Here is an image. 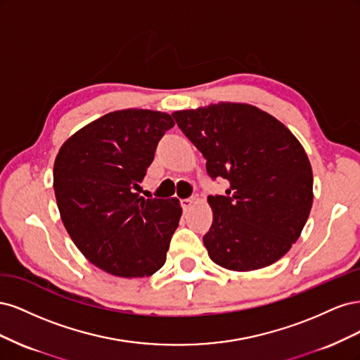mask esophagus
I'll list each match as a JSON object with an SVG mask.
<instances>
[{
  "label": "esophagus",
  "mask_w": 360,
  "mask_h": 360,
  "mask_svg": "<svg viewBox=\"0 0 360 360\" xmlns=\"http://www.w3.org/2000/svg\"><path fill=\"white\" fill-rule=\"evenodd\" d=\"M195 201H197V198L195 197H191V198H183L180 202H181V207H183V210L184 212H188L191 207H192V204H195Z\"/></svg>",
  "instance_id": "esophagus-1"
}]
</instances>
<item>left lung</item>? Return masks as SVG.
<instances>
[{
	"instance_id": "obj_1",
	"label": "left lung",
	"mask_w": 360,
	"mask_h": 360,
	"mask_svg": "<svg viewBox=\"0 0 360 360\" xmlns=\"http://www.w3.org/2000/svg\"><path fill=\"white\" fill-rule=\"evenodd\" d=\"M172 117L205 158L209 176L230 181L225 195L207 198L213 222L202 242L213 263L234 271L276 263L300 237L314 200L299 139L249 103H212Z\"/></svg>"
}]
</instances>
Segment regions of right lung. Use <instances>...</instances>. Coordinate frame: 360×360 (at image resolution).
<instances>
[{
    "mask_svg": "<svg viewBox=\"0 0 360 360\" xmlns=\"http://www.w3.org/2000/svg\"><path fill=\"white\" fill-rule=\"evenodd\" d=\"M169 114L122 110L94 120L64 143L53 163L61 221L82 255L120 278L151 276L165 264L181 207L139 197Z\"/></svg>",
    "mask_w": 360,
    "mask_h": 360,
    "instance_id": "right-lung-1",
    "label": "right lung"
}]
</instances>
